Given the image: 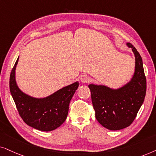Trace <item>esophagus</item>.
Segmentation results:
<instances>
[{"label": "esophagus", "instance_id": "esophagus-1", "mask_svg": "<svg viewBox=\"0 0 156 156\" xmlns=\"http://www.w3.org/2000/svg\"><path fill=\"white\" fill-rule=\"evenodd\" d=\"M80 80L82 83H88L89 80V77L87 75H82L80 77Z\"/></svg>", "mask_w": 156, "mask_h": 156}]
</instances>
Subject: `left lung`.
I'll use <instances>...</instances> for the list:
<instances>
[{
    "mask_svg": "<svg viewBox=\"0 0 156 156\" xmlns=\"http://www.w3.org/2000/svg\"><path fill=\"white\" fill-rule=\"evenodd\" d=\"M136 58V68L132 79L118 89L90 84L91 100L95 118L103 127L111 130L123 129L131 124L144 101L146 78L140 55L131 43Z\"/></svg>",
    "mask_w": 156,
    "mask_h": 156,
    "instance_id": "1",
    "label": "left lung"
}]
</instances>
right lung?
Here are the masks:
<instances>
[{"mask_svg":"<svg viewBox=\"0 0 156 156\" xmlns=\"http://www.w3.org/2000/svg\"><path fill=\"white\" fill-rule=\"evenodd\" d=\"M16 61L10 76V90L18 113L30 127L42 131H51L64 123L68 113L69 103L79 83H74L60 89L43 98H36L25 94L18 88L15 78Z\"/></svg>","mask_w":156,"mask_h":156,"instance_id":"right-lung-1","label":"right lung"}]
</instances>
